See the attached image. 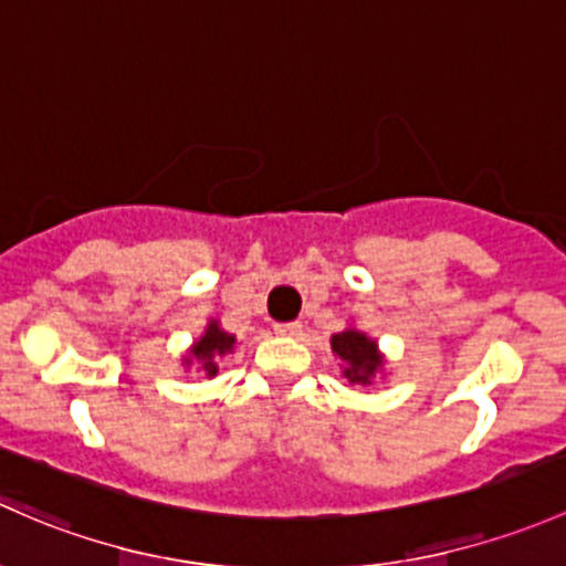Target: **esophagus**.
Here are the masks:
<instances>
[{
	"label": "esophagus",
	"mask_w": 566,
	"mask_h": 566,
	"mask_svg": "<svg viewBox=\"0 0 566 566\" xmlns=\"http://www.w3.org/2000/svg\"><path fill=\"white\" fill-rule=\"evenodd\" d=\"M275 332L277 335H285V337H294L302 332V324L300 322H283V324H275Z\"/></svg>",
	"instance_id": "esophagus-1"
}]
</instances>
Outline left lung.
Wrapping results in <instances>:
<instances>
[{
    "label": "left lung",
    "instance_id": "obj_1",
    "mask_svg": "<svg viewBox=\"0 0 566 566\" xmlns=\"http://www.w3.org/2000/svg\"><path fill=\"white\" fill-rule=\"evenodd\" d=\"M329 343L332 354L340 357L343 376L348 378V384H363V387H368L373 378L381 373L384 357L378 352V343L365 335V332L348 326V329L332 335Z\"/></svg>",
    "mask_w": 566,
    "mask_h": 566
}]
</instances>
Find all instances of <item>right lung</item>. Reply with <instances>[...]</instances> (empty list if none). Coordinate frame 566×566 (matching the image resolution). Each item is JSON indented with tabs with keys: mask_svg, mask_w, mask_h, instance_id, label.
Returning <instances> with one entry per match:
<instances>
[{
	"mask_svg": "<svg viewBox=\"0 0 566 566\" xmlns=\"http://www.w3.org/2000/svg\"><path fill=\"white\" fill-rule=\"evenodd\" d=\"M237 337L231 332L220 329L218 322H209L203 335L190 346L188 357H185V365H198L207 378H212L218 373V359L226 357V354L234 352Z\"/></svg>",
	"mask_w": 566,
	"mask_h": 566,
	"instance_id": "add662e5",
	"label": "right lung"
}]
</instances>
